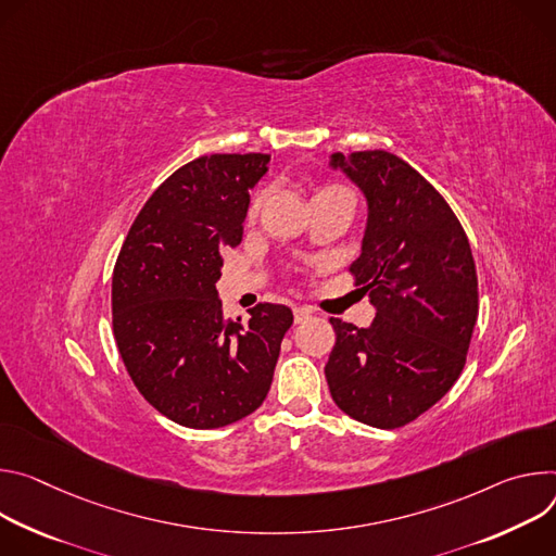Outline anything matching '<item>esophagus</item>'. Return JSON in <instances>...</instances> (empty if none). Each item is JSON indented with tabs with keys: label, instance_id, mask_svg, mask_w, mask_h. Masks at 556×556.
Returning a JSON list of instances; mask_svg holds the SVG:
<instances>
[{
	"label": "esophagus",
	"instance_id": "obj_1",
	"mask_svg": "<svg viewBox=\"0 0 556 556\" xmlns=\"http://www.w3.org/2000/svg\"><path fill=\"white\" fill-rule=\"evenodd\" d=\"M306 318H312V312L306 309V306H293V320H295V325L304 323Z\"/></svg>",
	"mask_w": 556,
	"mask_h": 556
}]
</instances>
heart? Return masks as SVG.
Masks as SVG:
<instances>
[{
  "instance_id": "obj_1",
  "label": "heart",
  "mask_w": 556,
  "mask_h": 556,
  "mask_svg": "<svg viewBox=\"0 0 556 556\" xmlns=\"http://www.w3.org/2000/svg\"><path fill=\"white\" fill-rule=\"evenodd\" d=\"M331 190H340V188H333V185H327V188H320L316 194H325V192H331Z\"/></svg>"
}]
</instances>
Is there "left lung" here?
Masks as SVG:
<instances>
[{"label":"left lung","instance_id":"8db88e82","mask_svg":"<svg viewBox=\"0 0 556 556\" xmlns=\"http://www.w3.org/2000/svg\"><path fill=\"white\" fill-rule=\"evenodd\" d=\"M366 201L362 252L349 271L374 323L331 318L329 391L349 417L400 428L457 382L477 323V271L466 231L417 169L384 150L329 156Z\"/></svg>","mask_w":556,"mask_h":556}]
</instances>
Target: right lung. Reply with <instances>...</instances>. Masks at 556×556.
Here are the masks:
<instances>
[{
    "instance_id": "add662e5",
    "label": "right lung",
    "mask_w": 556,
    "mask_h": 556,
    "mask_svg": "<svg viewBox=\"0 0 556 556\" xmlns=\"http://www.w3.org/2000/svg\"><path fill=\"white\" fill-rule=\"evenodd\" d=\"M269 154H212L176 169L132 223L112 274V327L139 393L167 419L220 428L269 393L285 304L263 302L247 325L223 318V247L242 240L250 190Z\"/></svg>"
}]
</instances>
